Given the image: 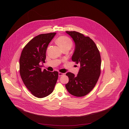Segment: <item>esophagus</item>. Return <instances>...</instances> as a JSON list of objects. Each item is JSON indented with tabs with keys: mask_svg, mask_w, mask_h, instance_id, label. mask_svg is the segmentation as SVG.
I'll return each instance as SVG.
<instances>
[{
	"mask_svg": "<svg viewBox=\"0 0 129 129\" xmlns=\"http://www.w3.org/2000/svg\"><path fill=\"white\" fill-rule=\"evenodd\" d=\"M63 75H64V74L61 73H58V76H62Z\"/></svg>",
	"mask_w": 129,
	"mask_h": 129,
	"instance_id": "esophagus-1",
	"label": "esophagus"
}]
</instances>
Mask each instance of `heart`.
Here are the masks:
<instances>
[{
	"label": "heart",
	"mask_w": 129,
	"mask_h": 129,
	"mask_svg": "<svg viewBox=\"0 0 129 129\" xmlns=\"http://www.w3.org/2000/svg\"><path fill=\"white\" fill-rule=\"evenodd\" d=\"M55 42L62 50H70L73 45V42L72 40L66 36H60L57 38Z\"/></svg>",
	"instance_id": "1"
}]
</instances>
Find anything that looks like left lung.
Listing matches in <instances>:
<instances>
[{
	"mask_svg": "<svg viewBox=\"0 0 129 129\" xmlns=\"http://www.w3.org/2000/svg\"><path fill=\"white\" fill-rule=\"evenodd\" d=\"M75 43L72 60L80 66L76 76L68 73L69 78L66 87L70 94L84 96L95 86L101 73V60L99 51L91 39L76 31H66Z\"/></svg>",
	"mask_w": 129,
	"mask_h": 129,
	"instance_id": "left-lung-1",
	"label": "left lung"
}]
</instances>
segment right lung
Segmentation results:
<instances>
[{"label": "right lung", "mask_w": 129, "mask_h": 129, "mask_svg": "<svg viewBox=\"0 0 129 129\" xmlns=\"http://www.w3.org/2000/svg\"><path fill=\"white\" fill-rule=\"evenodd\" d=\"M56 33L39 35L30 41L23 48L19 60L20 74L27 89L38 98L45 97L54 90L58 72H50L41 63L45 62L48 46Z\"/></svg>", "instance_id": "right-lung-1"}]
</instances>
